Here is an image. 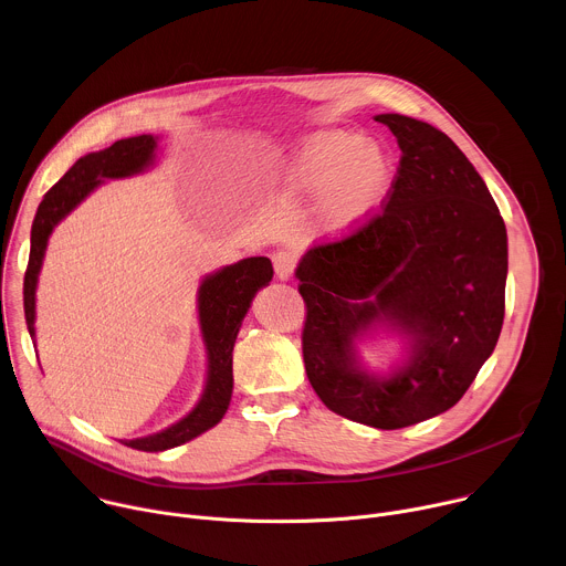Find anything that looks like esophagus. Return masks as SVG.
Masks as SVG:
<instances>
[{"label":"esophagus","mask_w":566,"mask_h":566,"mask_svg":"<svg viewBox=\"0 0 566 566\" xmlns=\"http://www.w3.org/2000/svg\"><path fill=\"white\" fill-rule=\"evenodd\" d=\"M295 264H297V258L291 251H277L273 255V269H275V275L280 280H289L295 271Z\"/></svg>","instance_id":"obj_1"}]
</instances>
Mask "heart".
<instances>
[{
    "label": "heart",
    "instance_id": "1",
    "mask_svg": "<svg viewBox=\"0 0 566 566\" xmlns=\"http://www.w3.org/2000/svg\"><path fill=\"white\" fill-rule=\"evenodd\" d=\"M394 166L389 151L352 132H319L284 170L286 188L319 201V223L334 237L365 226L387 199Z\"/></svg>",
    "mask_w": 566,
    "mask_h": 566
}]
</instances>
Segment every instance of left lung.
Listing matches in <instances>:
<instances>
[{"label":"left lung","instance_id":"obj_1","mask_svg":"<svg viewBox=\"0 0 566 566\" xmlns=\"http://www.w3.org/2000/svg\"><path fill=\"white\" fill-rule=\"evenodd\" d=\"M400 147L382 210L319 241L300 262L302 356L325 406L356 423L398 430L465 394L493 354L506 308V226L465 154L437 127L380 114ZM387 318L413 338L389 379L355 363L353 338Z\"/></svg>","mask_w":566,"mask_h":566}]
</instances>
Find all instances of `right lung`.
<instances>
[{
    "label": "right lung",
    "mask_w": 566,
    "mask_h": 566,
    "mask_svg": "<svg viewBox=\"0 0 566 566\" xmlns=\"http://www.w3.org/2000/svg\"><path fill=\"white\" fill-rule=\"evenodd\" d=\"M156 140L149 134L116 140L103 151L75 160L73 168L44 195L31 228V255L24 273V315L31 338L35 336V284L53 226L83 201L103 179H118L140 172L151 164ZM273 277L269 258H249L203 280L199 289V319L208 349V382L199 406L172 428L123 441L127 448L160 452L181 446L217 426L232 394V347L251 300Z\"/></svg>",
    "instance_id": "obj_1"
}]
</instances>
